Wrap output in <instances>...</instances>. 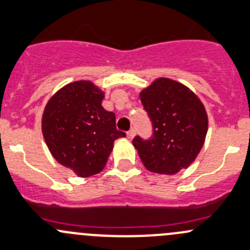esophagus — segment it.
<instances>
[{"label":"esophagus","instance_id":"1","mask_svg":"<svg viewBox=\"0 0 250 250\" xmlns=\"http://www.w3.org/2000/svg\"><path fill=\"white\" fill-rule=\"evenodd\" d=\"M127 136H128V139H130V140H132V139L134 138V136H135V130H134V129H130L129 132L127 133Z\"/></svg>","mask_w":250,"mask_h":250}]
</instances>
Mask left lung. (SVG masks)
I'll list each match as a JSON object with an SVG mask.
<instances>
[{
    "label": "left lung",
    "instance_id": "obj_1",
    "mask_svg": "<svg viewBox=\"0 0 250 250\" xmlns=\"http://www.w3.org/2000/svg\"><path fill=\"white\" fill-rule=\"evenodd\" d=\"M153 125V136H135L133 145L148 171L175 175L187 169L204 146L208 129L206 109L190 88L169 78H158L140 92Z\"/></svg>",
    "mask_w": 250,
    "mask_h": 250
}]
</instances>
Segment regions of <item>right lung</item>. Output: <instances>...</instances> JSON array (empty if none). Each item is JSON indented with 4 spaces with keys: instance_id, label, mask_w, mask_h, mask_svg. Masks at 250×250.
Listing matches in <instances>:
<instances>
[{
    "instance_id": "1",
    "label": "right lung",
    "mask_w": 250,
    "mask_h": 250,
    "mask_svg": "<svg viewBox=\"0 0 250 250\" xmlns=\"http://www.w3.org/2000/svg\"><path fill=\"white\" fill-rule=\"evenodd\" d=\"M104 92L90 80L67 83L52 94L42 117V133L50 153L78 177L104 169L115 140L116 117L102 106Z\"/></svg>"
}]
</instances>
